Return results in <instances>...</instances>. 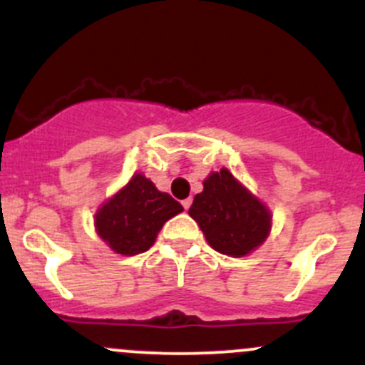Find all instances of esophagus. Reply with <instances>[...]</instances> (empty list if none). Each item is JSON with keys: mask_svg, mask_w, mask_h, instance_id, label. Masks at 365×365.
Listing matches in <instances>:
<instances>
[{"mask_svg": "<svg viewBox=\"0 0 365 365\" xmlns=\"http://www.w3.org/2000/svg\"><path fill=\"white\" fill-rule=\"evenodd\" d=\"M182 205H183V208H185V210H189V207L192 205V200H190V197H187V200L182 201Z\"/></svg>", "mask_w": 365, "mask_h": 365, "instance_id": "1", "label": "esophagus"}]
</instances>
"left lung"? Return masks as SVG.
<instances>
[{"instance_id": "8db88e82", "label": "left lung", "mask_w": 365, "mask_h": 365, "mask_svg": "<svg viewBox=\"0 0 365 365\" xmlns=\"http://www.w3.org/2000/svg\"><path fill=\"white\" fill-rule=\"evenodd\" d=\"M190 217L196 219L208 244L230 257H244L260 246L271 228V214L251 196L228 169L212 173L196 194Z\"/></svg>"}]
</instances>
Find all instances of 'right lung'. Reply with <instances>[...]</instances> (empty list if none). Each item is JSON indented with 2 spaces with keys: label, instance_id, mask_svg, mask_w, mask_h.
<instances>
[{
  "label": "right lung",
  "instance_id": "add662e5",
  "mask_svg": "<svg viewBox=\"0 0 365 365\" xmlns=\"http://www.w3.org/2000/svg\"><path fill=\"white\" fill-rule=\"evenodd\" d=\"M182 210V205L168 192L135 175L98 210L96 230L115 253L132 257L150 250L164 222Z\"/></svg>",
  "mask_w": 365,
  "mask_h": 365
}]
</instances>
